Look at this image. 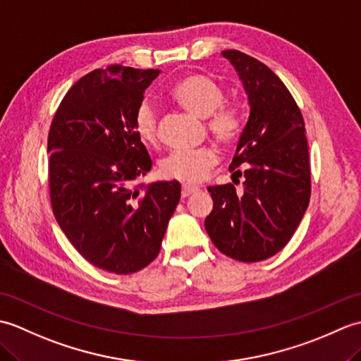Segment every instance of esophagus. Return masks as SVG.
<instances>
[{
	"label": "esophagus",
	"instance_id": "obj_1",
	"mask_svg": "<svg viewBox=\"0 0 361 361\" xmlns=\"http://www.w3.org/2000/svg\"><path fill=\"white\" fill-rule=\"evenodd\" d=\"M198 192V188H190V186H183L181 188V197L183 198H188L190 195H194Z\"/></svg>",
	"mask_w": 361,
	"mask_h": 361
}]
</instances>
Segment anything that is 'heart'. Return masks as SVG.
Returning <instances> with one entry per match:
<instances>
[{"mask_svg": "<svg viewBox=\"0 0 361 361\" xmlns=\"http://www.w3.org/2000/svg\"><path fill=\"white\" fill-rule=\"evenodd\" d=\"M171 97L183 110L197 118H208V128L224 145L239 142L243 132L242 114L235 105L224 104L225 93L217 80L204 74H189L175 83ZM136 135L144 142H155L158 137L157 111L149 102H142L135 113ZM219 163V153L212 147L198 150H176L159 164V173L166 180L185 185H197L208 178Z\"/></svg>", "mask_w": 361, "mask_h": 361, "instance_id": "1", "label": "heart"}]
</instances>
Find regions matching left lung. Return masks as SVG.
Here are the masks:
<instances>
[{"label": "left lung", "mask_w": 361, "mask_h": 361, "mask_svg": "<svg viewBox=\"0 0 361 361\" xmlns=\"http://www.w3.org/2000/svg\"><path fill=\"white\" fill-rule=\"evenodd\" d=\"M221 56L248 96L250 118L229 166L233 178L245 181L240 192L231 183L208 188L214 208L204 228L224 255L259 262L286 247L307 209L309 145L302 114L278 75L240 51Z\"/></svg>", "instance_id": "8db88e82"}]
</instances>
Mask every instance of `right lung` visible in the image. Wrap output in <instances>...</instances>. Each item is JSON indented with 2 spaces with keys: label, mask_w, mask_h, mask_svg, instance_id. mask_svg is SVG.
Listing matches in <instances>:
<instances>
[{
  "label": "right lung",
  "mask_w": 361,
  "mask_h": 361,
  "mask_svg": "<svg viewBox=\"0 0 361 361\" xmlns=\"http://www.w3.org/2000/svg\"><path fill=\"white\" fill-rule=\"evenodd\" d=\"M159 73L121 65L88 73L49 128L54 216L82 257L114 274L140 271L158 256L180 202L175 180L135 185L152 169L135 113Z\"/></svg>",
  "instance_id": "add662e5"
}]
</instances>
